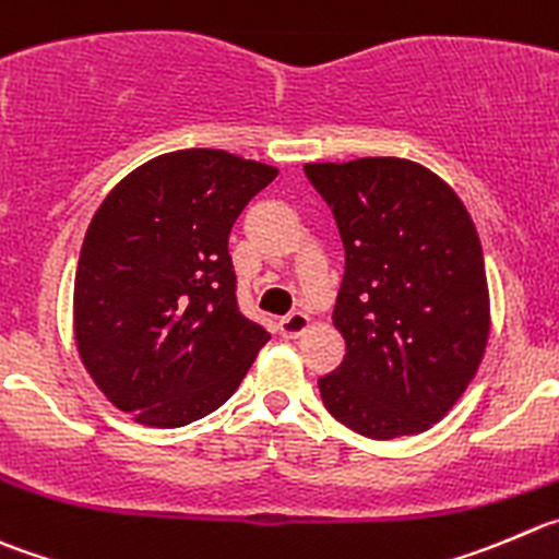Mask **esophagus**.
<instances>
[{
  "label": "esophagus",
  "mask_w": 559,
  "mask_h": 559,
  "mask_svg": "<svg viewBox=\"0 0 559 559\" xmlns=\"http://www.w3.org/2000/svg\"><path fill=\"white\" fill-rule=\"evenodd\" d=\"M307 326H310V316L301 310H294L285 318H280V332H283V337H299V334L307 332Z\"/></svg>",
  "instance_id": "obj_1"
}]
</instances>
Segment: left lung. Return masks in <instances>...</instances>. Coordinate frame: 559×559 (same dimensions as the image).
Instances as JSON below:
<instances>
[{"mask_svg":"<svg viewBox=\"0 0 559 559\" xmlns=\"http://www.w3.org/2000/svg\"><path fill=\"white\" fill-rule=\"evenodd\" d=\"M345 247L334 326L345 359L318 379L326 412L368 439L450 412L488 340L480 238L455 191L403 158L307 164Z\"/></svg>","mask_w":559,"mask_h":559,"instance_id":"obj_1","label":"left lung"}]
</instances>
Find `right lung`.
<instances>
[{"label":"right lung","instance_id":"1","mask_svg":"<svg viewBox=\"0 0 559 559\" xmlns=\"http://www.w3.org/2000/svg\"><path fill=\"white\" fill-rule=\"evenodd\" d=\"M274 167L178 151L111 189L84 236L73 329L84 368L117 408L156 428L216 412L269 332L238 307L230 230Z\"/></svg>","mask_w":559,"mask_h":559}]
</instances>
